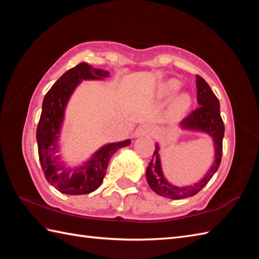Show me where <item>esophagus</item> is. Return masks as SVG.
<instances>
[{"label":"esophagus","mask_w":259,"mask_h":259,"mask_svg":"<svg viewBox=\"0 0 259 259\" xmlns=\"http://www.w3.org/2000/svg\"><path fill=\"white\" fill-rule=\"evenodd\" d=\"M153 134V129L150 125H142L139 126L136 131V136L137 137H149Z\"/></svg>","instance_id":"1"}]
</instances>
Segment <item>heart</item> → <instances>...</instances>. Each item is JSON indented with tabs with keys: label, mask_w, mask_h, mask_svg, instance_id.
<instances>
[{
	"label": "heart",
	"mask_w": 259,
	"mask_h": 259,
	"mask_svg": "<svg viewBox=\"0 0 259 259\" xmlns=\"http://www.w3.org/2000/svg\"><path fill=\"white\" fill-rule=\"evenodd\" d=\"M179 83L177 81H170L166 85V93L167 95H174V93L179 90ZM190 106V98L188 96H181L178 98V100L175 103L176 111H184Z\"/></svg>",
	"instance_id": "b5f03b06"
}]
</instances>
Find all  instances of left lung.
Listing matches in <instances>:
<instances>
[{"instance_id": "left-lung-1", "label": "left lung", "mask_w": 259, "mask_h": 259, "mask_svg": "<svg viewBox=\"0 0 259 259\" xmlns=\"http://www.w3.org/2000/svg\"><path fill=\"white\" fill-rule=\"evenodd\" d=\"M197 83V101L198 106L195 110L181 120L180 125L184 129L201 130L209 134L214 141V161L207 175L194 186L176 187L169 184L163 177L161 171L160 160H159L158 146L153 152L151 161L147 168V180L150 188L159 196L170 198V199H184L198 194L209 180L212 178L214 172L221 166L223 157V138L225 134V124L221 115V104L218 98L208 85L207 82L200 75L196 76Z\"/></svg>"}]
</instances>
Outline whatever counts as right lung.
Instances as JSON below:
<instances>
[{"label":"right lung","mask_w":259,"mask_h":259,"mask_svg":"<svg viewBox=\"0 0 259 259\" xmlns=\"http://www.w3.org/2000/svg\"><path fill=\"white\" fill-rule=\"evenodd\" d=\"M108 71L93 69L80 63L67 71L43 99L42 112L36 129L38 159L47 180L67 195H85L95 191L102 184L110 158L118 149L130 145V140L109 144L93 155L84 166L69 170L59 161L58 138L64 115V108L71 93L81 80L103 79Z\"/></svg>","instance_id":"add662e5"}]
</instances>
